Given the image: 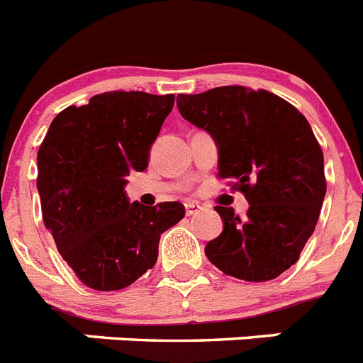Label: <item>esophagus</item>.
Masks as SVG:
<instances>
[{
	"label": "esophagus",
	"instance_id": "esophagus-1",
	"mask_svg": "<svg viewBox=\"0 0 363 363\" xmlns=\"http://www.w3.org/2000/svg\"><path fill=\"white\" fill-rule=\"evenodd\" d=\"M201 211V205L198 203V201H185V213H187V216H192V214H198Z\"/></svg>",
	"mask_w": 363,
	"mask_h": 363
}]
</instances>
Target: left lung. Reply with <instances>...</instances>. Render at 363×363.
Wrapping results in <instances>:
<instances>
[{
    "mask_svg": "<svg viewBox=\"0 0 363 363\" xmlns=\"http://www.w3.org/2000/svg\"><path fill=\"white\" fill-rule=\"evenodd\" d=\"M179 114L214 138L218 176L249 201L245 218L216 205L223 221L205 255L229 277L267 281L300 258L325 198L323 154L309 121L267 91L216 86L179 94Z\"/></svg>",
    "mask_w": 363,
    "mask_h": 363,
    "instance_id": "1",
    "label": "left lung"
}]
</instances>
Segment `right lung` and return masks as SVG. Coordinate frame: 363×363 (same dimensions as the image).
I'll return each mask as SVG.
<instances>
[{
	"mask_svg": "<svg viewBox=\"0 0 363 363\" xmlns=\"http://www.w3.org/2000/svg\"><path fill=\"white\" fill-rule=\"evenodd\" d=\"M174 96L114 91L67 107L38 150L43 223L76 277L118 291L154 267L167 229L185 216L179 201L130 203L125 185L149 165V150Z\"/></svg>",
	"mask_w": 363,
	"mask_h": 363,
	"instance_id": "right-lung-1",
	"label": "right lung"
}]
</instances>
